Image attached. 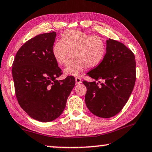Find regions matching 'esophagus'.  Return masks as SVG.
I'll list each match as a JSON object with an SVG mask.
<instances>
[{"label": "esophagus", "instance_id": "1", "mask_svg": "<svg viewBox=\"0 0 152 152\" xmlns=\"http://www.w3.org/2000/svg\"><path fill=\"white\" fill-rule=\"evenodd\" d=\"M75 81H76L77 84H80V83L82 82V81H81V79L80 78V77H76L75 78Z\"/></svg>", "mask_w": 152, "mask_h": 152}]
</instances>
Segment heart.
Listing matches in <instances>:
<instances>
[{"label":"heart","instance_id":"heart-1","mask_svg":"<svg viewBox=\"0 0 152 152\" xmlns=\"http://www.w3.org/2000/svg\"><path fill=\"white\" fill-rule=\"evenodd\" d=\"M105 45L98 36H92L78 30H68L52 47L53 56L59 65L66 62L64 73L77 76L86 68L92 69L102 63L105 54Z\"/></svg>","mask_w":152,"mask_h":152}]
</instances>
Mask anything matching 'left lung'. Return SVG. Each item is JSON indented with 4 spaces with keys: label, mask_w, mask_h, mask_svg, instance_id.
Segmentation results:
<instances>
[{
    "label": "left lung",
    "mask_w": 152,
    "mask_h": 152,
    "mask_svg": "<svg viewBox=\"0 0 152 152\" xmlns=\"http://www.w3.org/2000/svg\"><path fill=\"white\" fill-rule=\"evenodd\" d=\"M105 51L102 63L86 73L95 81L83 83L87 88L85 102L89 110L99 117L110 118L121 110L131 95L136 61L132 50L114 39L106 40ZM99 80L104 83L99 85Z\"/></svg>",
    "instance_id": "obj_1"
}]
</instances>
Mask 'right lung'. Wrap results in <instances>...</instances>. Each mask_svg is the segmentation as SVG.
<instances>
[{"mask_svg": "<svg viewBox=\"0 0 152 152\" xmlns=\"http://www.w3.org/2000/svg\"><path fill=\"white\" fill-rule=\"evenodd\" d=\"M56 33L39 34L18 50L12 65L19 105L30 117L49 122L62 114L75 84L74 77L58 80L61 74L52 54Z\"/></svg>", "mask_w": 152, "mask_h": 152, "instance_id": "1", "label": "right lung"}]
</instances>
